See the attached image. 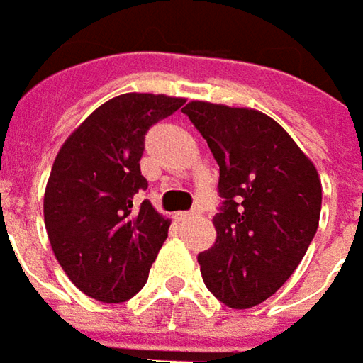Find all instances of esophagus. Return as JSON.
<instances>
[{
    "instance_id": "1",
    "label": "esophagus",
    "mask_w": 363,
    "mask_h": 363,
    "mask_svg": "<svg viewBox=\"0 0 363 363\" xmlns=\"http://www.w3.org/2000/svg\"><path fill=\"white\" fill-rule=\"evenodd\" d=\"M199 213H201V211H199V208H193V211H184V213H177V215H174V217H177V219L182 220V223H184V220H191V219H194V217H196V215H199Z\"/></svg>"
}]
</instances>
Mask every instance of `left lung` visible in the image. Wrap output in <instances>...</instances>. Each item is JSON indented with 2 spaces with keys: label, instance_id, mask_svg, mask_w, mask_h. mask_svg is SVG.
<instances>
[{
  "label": "left lung",
  "instance_id": "obj_1",
  "mask_svg": "<svg viewBox=\"0 0 363 363\" xmlns=\"http://www.w3.org/2000/svg\"><path fill=\"white\" fill-rule=\"evenodd\" d=\"M219 164L217 241L199 253L203 281L233 309L259 306L291 277L313 241L321 182L294 138L249 108H182Z\"/></svg>",
  "mask_w": 363,
  "mask_h": 363
}]
</instances>
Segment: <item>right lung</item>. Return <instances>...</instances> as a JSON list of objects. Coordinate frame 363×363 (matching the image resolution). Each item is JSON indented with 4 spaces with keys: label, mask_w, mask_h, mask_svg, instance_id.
Here are the masks:
<instances>
[{
    "label": "right lung",
    "mask_w": 363,
    "mask_h": 363,
    "mask_svg": "<svg viewBox=\"0 0 363 363\" xmlns=\"http://www.w3.org/2000/svg\"><path fill=\"white\" fill-rule=\"evenodd\" d=\"M184 104L162 94L108 100L60 148L44 196L45 231L72 283L104 303H122L144 287L169 237L140 174L144 138Z\"/></svg>",
    "instance_id": "obj_1"
}]
</instances>
